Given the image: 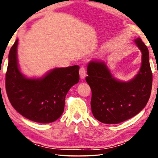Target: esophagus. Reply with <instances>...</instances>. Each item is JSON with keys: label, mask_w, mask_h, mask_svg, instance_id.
I'll return each instance as SVG.
<instances>
[{"label": "esophagus", "mask_w": 158, "mask_h": 158, "mask_svg": "<svg viewBox=\"0 0 158 158\" xmlns=\"http://www.w3.org/2000/svg\"><path fill=\"white\" fill-rule=\"evenodd\" d=\"M79 74H80V77H81V79L83 80L85 77V75H86L85 70V68H83V67H81V68H80Z\"/></svg>", "instance_id": "esophagus-1"}]
</instances>
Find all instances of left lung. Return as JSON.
Wrapping results in <instances>:
<instances>
[{
    "label": "left lung",
    "instance_id": "left-lung-1",
    "mask_svg": "<svg viewBox=\"0 0 158 158\" xmlns=\"http://www.w3.org/2000/svg\"><path fill=\"white\" fill-rule=\"evenodd\" d=\"M135 44L142 52L139 72L129 81L115 78L104 61L91 60L87 65L85 81L92 91L93 115L104 124H118L139 113L150 98L152 73L148 47L140 38Z\"/></svg>",
    "mask_w": 158,
    "mask_h": 158
}]
</instances>
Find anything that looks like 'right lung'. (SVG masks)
Returning a JSON list of instances; mask_svg holds the SVG:
<instances>
[{"label":"right lung","mask_w":158,"mask_h":158,"mask_svg":"<svg viewBox=\"0 0 158 158\" xmlns=\"http://www.w3.org/2000/svg\"><path fill=\"white\" fill-rule=\"evenodd\" d=\"M17 39L10 49L6 89L13 107L28 119L50 123L64 111L69 90L79 82L78 65L54 68L42 77H27L21 72L17 57Z\"/></svg>","instance_id":"1"}]
</instances>
